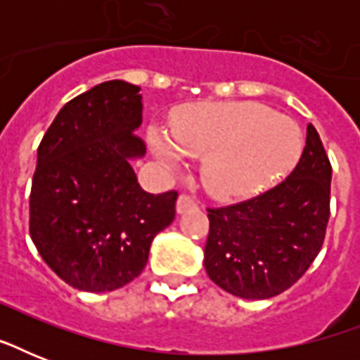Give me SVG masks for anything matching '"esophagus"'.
<instances>
[{"label": "esophagus", "instance_id": "obj_1", "mask_svg": "<svg viewBox=\"0 0 360 360\" xmlns=\"http://www.w3.org/2000/svg\"><path fill=\"white\" fill-rule=\"evenodd\" d=\"M198 203L194 198H191L188 194H181L179 198H177V213H185V211H188V209H196Z\"/></svg>", "mask_w": 360, "mask_h": 360}]
</instances>
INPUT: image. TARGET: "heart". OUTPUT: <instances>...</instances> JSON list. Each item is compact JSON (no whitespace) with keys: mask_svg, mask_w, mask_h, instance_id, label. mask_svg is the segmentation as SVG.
<instances>
[{"mask_svg":"<svg viewBox=\"0 0 360 360\" xmlns=\"http://www.w3.org/2000/svg\"><path fill=\"white\" fill-rule=\"evenodd\" d=\"M168 139L149 129L155 157L177 168L181 155L200 158L203 185L219 198L248 196L276 179L299 157L301 130L257 103L192 104L172 115Z\"/></svg>","mask_w":360,"mask_h":360,"instance_id":"b5f03b06","label":"heart"}]
</instances>
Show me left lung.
<instances>
[{
	"mask_svg": "<svg viewBox=\"0 0 360 360\" xmlns=\"http://www.w3.org/2000/svg\"><path fill=\"white\" fill-rule=\"evenodd\" d=\"M329 157L314 124L282 183L263 194L209 207L205 271L240 299H269L295 284L321 250L330 217Z\"/></svg>",
	"mask_w": 360,
	"mask_h": 360,
	"instance_id": "obj_1",
	"label": "left lung"
}]
</instances>
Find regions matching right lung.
Returning a JSON list of instances; mask_svg holds the SVG:
<instances>
[{
  "instance_id": "obj_1",
  "label": "right lung",
  "mask_w": 360,
  "mask_h": 360,
  "mask_svg": "<svg viewBox=\"0 0 360 360\" xmlns=\"http://www.w3.org/2000/svg\"><path fill=\"white\" fill-rule=\"evenodd\" d=\"M141 108L138 86L98 84L59 110L37 149L30 236L48 267L82 291L134 280L175 219L177 192L149 194L130 166L146 155Z\"/></svg>"
}]
</instances>
